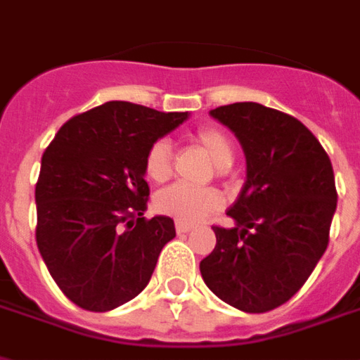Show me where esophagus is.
Returning <instances> with one entry per match:
<instances>
[{"label": "esophagus", "instance_id": "obj_1", "mask_svg": "<svg viewBox=\"0 0 360 360\" xmlns=\"http://www.w3.org/2000/svg\"><path fill=\"white\" fill-rule=\"evenodd\" d=\"M174 226H176L178 234H188V232L191 230V224H188V222H180V220H176V224H174Z\"/></svg>", "mask_w": 360, "mask_h": 360}]
</instances>
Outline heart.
Here are the masks:
<instances>
[{
	"label": "heart",
	"mask_w": 360,
	"mask_h": 360,
	"mask_svg": "<svg viewBox=\"0 0 360 360\" xmlns=\"http://www.w3.org/2000/svg\"><path fill=\"white\" fill-rule=\"evenodd\" d=\"M193 140L199 148L203 149L219 169H228L234 161V141L224 130L217 126H205L199 128ZM172 165L174 155L172 146L167 140H157L146 151L143 157V172L146 176L155 184L167 182L172 176ZM222 205L219 191L205 188L195 190L182 184H174L170 188L161 190L153 199L155 211L165 217L176 219L180 222H195L207 217L209 212L217 211Z\"/></svg>",
	"instance_id": "b5f03b06"
}]
</instances>
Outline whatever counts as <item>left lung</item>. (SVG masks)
Wrapping results in <instances>:
<instances>
[{"label":"left lung","instance_id":"left-lung-1","mask_svg":"<svg viewBox=\"0 0 360 360\" xmlns=\"http://www.w3.org/2000/svg\"><path fill=\"white\" fill-rule=\"evenodd\" d=\"M248 159V182L228 217L212 226L217 245L199 270L207 288L243 313L284 305L311 276L330 240L338 205L334 169L314 134L295 117L261 103L222 105Z\"/></svg>","mask_w":360,"mask_h":360}]
</instances>
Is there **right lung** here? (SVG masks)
<instances>
[{
  "mask_svg": "<svg viewBox=\"0 0 360 360\" xmlns=\"http://www.w3.org/2000/svg\"><path fill=\"white\" fill-rule=\"evenodd\" d=\"M186 119L107 101L67 120L41 155L36 243L55 284L80 309L105 313L136 297L176 236L169 217H143V157Z\"/></svg>",
  "mask_w": 360,
  "mask_h": 360,
  "instance_id": "right-lung-1",
  "label": "right lung"
}]
</instances>
